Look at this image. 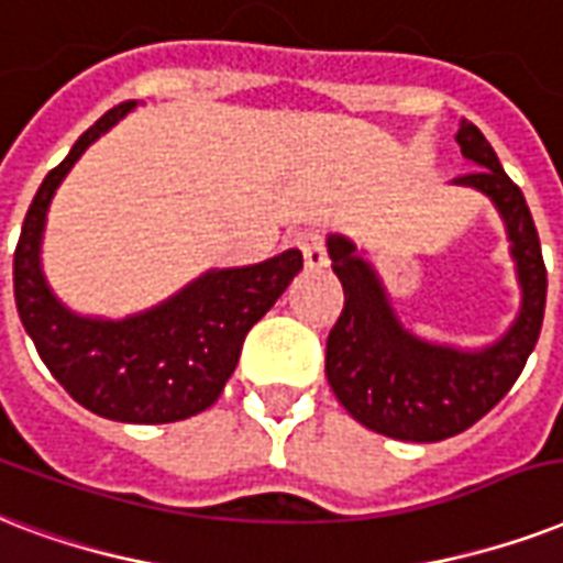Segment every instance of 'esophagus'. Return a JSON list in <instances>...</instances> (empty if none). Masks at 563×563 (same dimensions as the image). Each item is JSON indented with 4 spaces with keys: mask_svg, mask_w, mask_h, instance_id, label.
<instances>
[{
    "mask_svg": "<svg viewBox=\"0 0 563 563\" xmlns=\"http://www.w3.org/2000/svg\"><path fill=\"white\" fill-rule=\"evenodd\" d=\"M296 246H299V252H302L305 267H308V269L329 267V255H325V241H322L320 232H313V229H305V232L296 234Z\"/></svg>",
    "mask_w": 563,
    "mask_h": 563,
    "instance_id": "1",
    "label": "esophagus"
}]
</instances>
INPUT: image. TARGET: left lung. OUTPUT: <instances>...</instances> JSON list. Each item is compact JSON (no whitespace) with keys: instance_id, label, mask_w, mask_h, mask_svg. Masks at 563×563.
I'll list each match as a JSON object with an SVG mask.
<instances>
[{"instance_id":"1","label":"left lung","mask_w":563,"mask_h":563,"mask_svg":"<svg viewBox=\"0 0 563 563\" xmlns=\"http://www.w3.org/2000/svg\"><path fill=\"white\" fill-rule=\"evenodd\" d=\"M478 169L459 178L496 202L508 225L522 285V311L503 341L482 352L431 346L396 322L376 273L346 238L331 234L329 258L343 285V311L325 341V376L346 411L396 440L434 443L467 431L520 378L540 338L547 308V264L526 196L470 120L455 134Z\"/></svg>"}]
</instances>
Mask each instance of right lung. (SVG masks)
Segmentation results:
<instances>
[{"instance_id": "1", "label": "right lung", "mask_w": 563, "mask_h": 563, "mask_svg": "<svg viewBox=\"0 0 563 563\" xmlns=\"http://www.w3.org/2000/svg\"><path fill=\"white\" fill-rule=\"evenodd\" d=\"M132 104L129 99L99 117L43 178L14 250V299L37 355L78 405L120 422H176L217 402L238 367L246 331L302 269V252L287 250L255 267L208 273L169 302L129 320L69 313L41 273L46 208L78 155Z\"/></svg>"}]
</instances>
